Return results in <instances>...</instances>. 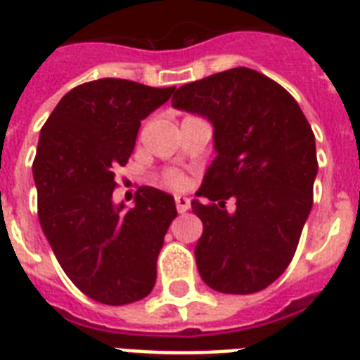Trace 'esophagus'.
Listing matches in <instances>:
<instances>
[{"mask_svg":"<svg viewBox=\"0 0 360 360\" xmlns=\"http://www.w3.org/2000/svg\"><path fill=\"white\" fill-rule=\"evenodd\" d=\"M175 205H177L179 213H186V211L191 210V200L186 198V196H175Z\"/></svg>","mask_w":360,"mask_h":360,"instance_id":"1","label":"esophagus"}]
</instances>
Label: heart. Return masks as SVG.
<instances>
[{
	"label": "heart",
	"instance_id": "1",
	"mask_svg": "<svg viewBox=\"0 0 360 360\" xmlns=\"http://www.w3.org/2000/svg\"><path fill=\"white\" fill-rule=\"evenodd\" d=\"M166 183H168L172 188H183V186L186 185V179H185V175L177 174V172H172V174L166 177Z\"/></svg>",
	"mask_w": 360,
	"mask_h": 360
}]
</instances>
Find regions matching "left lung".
Segmentation results:
<instances>
[{
    "label": "left lung",
    "instance_id": "1",
    "mask_svg": "<svg viewBox=\"0 0 360 360\" xmlns=\"http://www.w3.org/2000/svg\"><path fill=\"white\" fill-rule=\"evenodd\" d=\"M172 105L213 126L217 156L196 192L211 204L192 200L204 224L194 247L200 278L226 295L259 292L289 266L314 205L311 126L283 86L249 68L183 84Z\"/></svg>",
    "mask_w": 360,
    "mask_h": 360
}]
</instances>
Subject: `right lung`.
<instances>
[{
	"instance_id": "1",
	"label": "right lung",
	"mask_w": 360,
	"mask_h": 360,
	"mask_svg": "<svg viewBox=\"0 0 360 360\" xmlns=\"http://www.w3.org/2000/svg\"><path fill=\"white\" fill-rule=\"evenodd\" d=\"M174 90L124 79L84 82L41 128L32 168L41 229L65 276L100 304H131L155 287L175 200L141 186L131 207L115 204V169L130 158L141 120Z\"/></svg>"
}]
</instances>
